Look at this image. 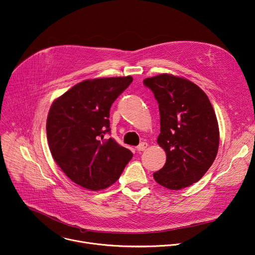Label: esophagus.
Masks as SVG:
<instances>
[{
  "instance_id": "1",
  "label": "esophagus",
  "mask_w": 255,
  "mask_h": 255,
  "mask_svg": "<svg viewBox=\"0 0 255 255\" xmlns=\"http://www.w3.org/2000/svg\"><path fill=\"white\" fill-rule=\"evenodd\" d=\"M146 147H147V143H146V142H141L139 145H138V146L136 147V149H137L138 151H142V150H144Z\"/></svg>"
}]
</instances>
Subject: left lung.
<instances>
[{"label": "left lung", "instance_id": "left-lung-1", "mask_svg": "<svg viewBox=\"0 0 255 255\" xmlns=\"http://www.w3.org/2000/svg\"><path fill=\"white\" fill-rule=\"evenodd\" d=\"M158 103L157 144L167 154L165 166L153 173L156 183L180 190L199 181L217 156L220 131L205 92L190 80L159 74L143 80Z\"/></svg>", "mask_w": 255, "mask_h": 255}]
</instances>
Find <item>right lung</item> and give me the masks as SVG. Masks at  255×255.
<instances>
[{
	"label": "right lung",
	"mask_w": 255,
	"mask_h": 255,
	"mask_svg": "<svg viewBox=\"0 0 255 255\" xmlns=\"http://www.w3.org/2000/svg\"><path fill=\"white\" fill-rule=\"evenodd\" d=\"M133 78L87 79L56 99L47 119V137L53 158L79 186L99 191L121 176L133 153L105 140L110 132V109Z\"/></svg>",
	"instance_id": "1"
}]
</instances>
